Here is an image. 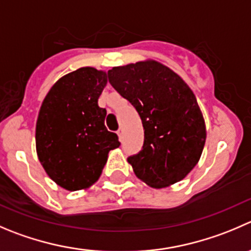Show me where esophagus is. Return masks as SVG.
<instances>
[{"label":"esophagus","instance_id":"esophagus-1","mask_svg":"<svg viewBox=\"0 0 251 251\" xmlns=\"http://www.w3.org/2000/svg\"><path fill=\"white\" fill-rule=\"evenodd\" d=\"M123 135H124L123 127H119V130H118V136H119V138H120V140H123Z\"/></svg>","mask_w":251,"mask_h":251}]
</instances>
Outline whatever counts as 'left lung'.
Instances as JSON below:
<instances>
[{
	"instance_id": "8db88e82",
	"label": "left lung",
	"mask_w": 251,
	"mask_h": 251,
	"mask_svg": "<svg viewBox=\"0 0 251 251\" xmlns=\"http://www.w3.org/2000/svg\"><path fill=\"white\" fill-rule=\"evenodd\" d=\"M108 77L142 120V151L127 158L136 176L154 189L184 179L206 142L205 119L190 87L155 60L113 67Z\"/></svg>"
}]
</instances>
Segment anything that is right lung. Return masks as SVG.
<instances>
[{
	"instance_id": "obj_1",
	"label": "right lung",
	"mask_w": 251,
	"mask_h": 251,
	"mask_svg": "<svg viewBox=\"0 0 251 251\" xmlns=\"http://www.w3.org/2000/svg\"><path fill=\"white\" fill-rule=\"evenodd\" d=\"M106 72L81 67L61 77L46 94L35 127L36 154L46 174L69 191L86 190L99 179L118 135L106 130L98 99Z\"/></svg>"
}]
</instances>
